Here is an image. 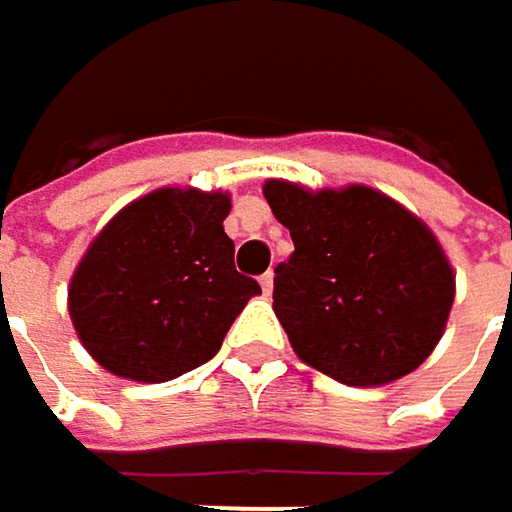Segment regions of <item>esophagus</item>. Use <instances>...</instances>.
I'll use <instances>...</instances> for the list:
<instances>
[{
  "instance_id": "34e87169",
  "label": "esophagus",
  "mask_w": 512,
  "mask_h": 512,
  "mask_svg": "<svg viewBox=\"0 0 512 512\" xmlns=\"http://www.w3.org/2000/svg\"><path fill=\"white\" fill-rule=\"evenodd\" d=\"M272 284H275V275H272V272H263V275H260V287H263L266 296L272 293Z\"/></svg>"
}]
</instances>
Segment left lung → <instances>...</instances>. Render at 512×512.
Listing matches in <instances>:
<instances>
[{
    "label": "left lung",
    "instance_id": "obj_1",
    "mask_svg": "<svg viewBox=\"0 0 512 512\" xmlns=\"http://www.w3.org/2000/svg\"><path fill=\"white\" fill-rule=\"evenodd\" d=\"M293 237L275 266L272 308L296 356L344 385L412 373L445 332L454 269L433 231L370 186L311 192L266 180Z\"/></svg>",
    "mask_w": 512,
    "mask_h": 512
}]
</instances>
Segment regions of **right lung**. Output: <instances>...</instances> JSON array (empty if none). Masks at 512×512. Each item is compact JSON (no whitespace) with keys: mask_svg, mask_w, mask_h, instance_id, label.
<instances>
[{"mask_svg":"<svg viewBox=\"0 0 512 512\" xmlns=\"http://www.w3.org/2000/svg\"><path fill=\"white\" fill-rule=\"evenodd\" d=\"M225 192L156 189L127 204L79 260L67 302L109 373L168 382L219 353L260 284L234 266Z\"/></svg>","mask_w":512,"mask_h":512,"instance_id":"obj_1","label":"right lung"}]
</instances>
